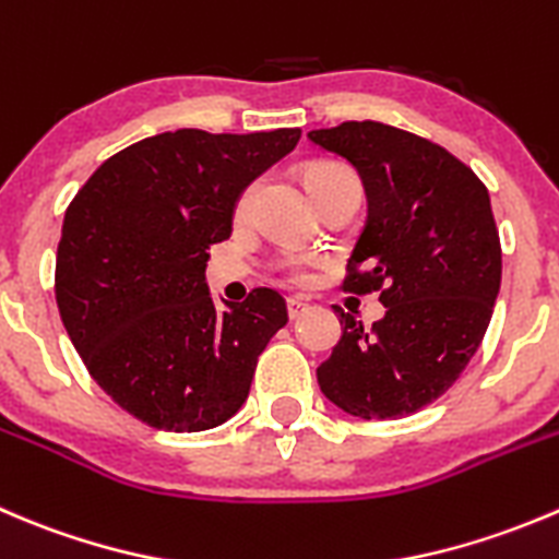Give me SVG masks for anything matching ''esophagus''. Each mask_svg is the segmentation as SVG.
<instances>
[{"label": "esophagus", "instance_id": "34e87169", "mask_svg": "<svg viewBox=\"0 0 559 559\" xmlns=\"http://www.w3.org/2000/svg\"><path fill=\"white\" fill-rule=\"evenodd\" d=\"M286 308H289V319H300L302 313L308 311V302L302 297H289L286 300Z\"/></svg>", "mask_w": 559, "mask_h": 559}]
</instances>
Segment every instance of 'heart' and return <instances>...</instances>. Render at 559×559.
Wrapping results in <instances>:
<instances>
[{
	"label": "heart",
	"instance_id": "b5f03b06",
	"mask_svg": "<svg viewBox=\"0 0 559 559\" xmlns=\"http://www.w3.org/2000/svg\"><path fill=\"white\" fill-rule=\"evenodd\" d=\"M338 177H355V175H352V171L341 164H317L308 169L306 186H308V191H311V188L322 186V182H328V180H338ZM251 199H253V188H248V191L240 197V202H237V213L240 215L246 213V210L251 207ZM311 267H313L311 259H302V257L289 259V262H286V273H289V278H295V281H306L308 275H311Z\"/></svg>",
	"mask_w": 559,
	"mask_h": 559
}]
</instances>
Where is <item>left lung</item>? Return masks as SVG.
Returning a JSON list of instances; mask_svg holds the SVG:
<instances>
[{
  "label": "left lung",
  "mask_w": 559,
  "mask_h": 559,
  "mask_svg": "<svg viewBox=\"0 0 559 559\" xmlns=\"http://www.w3.org/2000/svg\"><path fill=\"white\" fill-rule=\"evenodd\" d=\"M308 139L360 175L368 215L344 289H382L384 306L371 330L338 308L344 333L319 388L362 420L412 415L456 382L489 328L502 278L489 191L445 147L393 124L341 122Z\"/></svg>",
  "instance_id": "1"
}]
</instances>
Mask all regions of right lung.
Here are the masks:
<instances>
[{"label": "right lung", "mask_w": 559, "mask_h": 559, "mask_svg": "<svg viewBox=\"0 0 559 559\" xmlns=\"http://www.w3.org/2000/svg\"><path fill=\"white\" fill-rule=\"evenodd\" d=\"M300 142V128H182L111 155L75 193L57 248V306L86 371L133 417L164 431L226 424L257 357L289 322L273 289L218 311L207 248L237 202Z\"/></svg>", "instance_id": "1"}]
</instances>
